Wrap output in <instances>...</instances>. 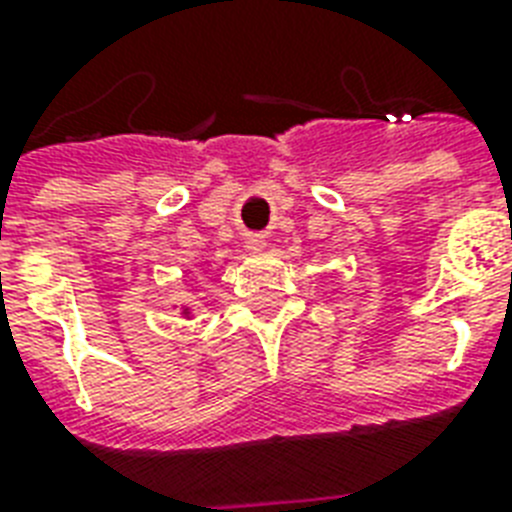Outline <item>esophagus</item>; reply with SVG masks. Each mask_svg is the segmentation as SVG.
Wrapping results in <instances>:
<instances>
[{"instance_id":"esophagus-1","label":"esophagus","mask_w":512,"mask_h":512,"mask_svg":"<svg viewBox=\"0 0 512 512\" xmlns=\"http://www.w3.org/2000/svg\"><path fill=\"white\" fill-rule=\"evenodd\" d=\"M247 247L252 249V252H260V249L265 247L263 236H249V239H247Z\"/></svg>"}]
</instances>
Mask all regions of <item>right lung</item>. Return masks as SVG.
<instances>
[{
	"instance_id": "obj_1",
	"label": "right lung",
	"mask_w": 512,
	"mask_h": 512,
	"mask_svg": "<svg viewBox=\"0 0 512 512\" xmlns=\"http://www.w3.org/2000/svg\"><path fill=\"white\" fill-rule=\"evenodd\" d=\"M180 316H185V319H191V316H193L191 308H188V305H183V308H180Z\"/></svg>"
}]
</instances>
